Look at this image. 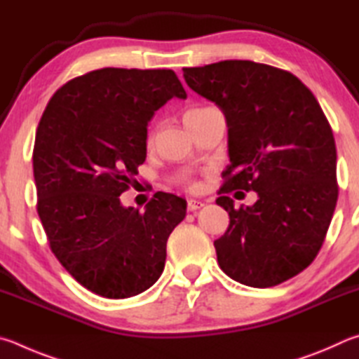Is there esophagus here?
<instances>
[{"mask_svg":"<svg viewBox=\"0 0 359 359\" xmlns=\"http://www.w3.org/2000/svg\"><path fill=\"white\" fill-rule=\"evenodd\" d=\"M203 206L205 203L200 202V200H194V198L187 200V211H197L200 208H203Z\"/></svg>","mask_w":359,"mask_h":359,"instance_id":"esophagus-1","label":"esophagus"}]
</instances>
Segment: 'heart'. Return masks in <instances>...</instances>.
Segmentation results:
<instances>
[{"label": "heart", "mask_w": 359, "mask_h": 359, "mask_svg": "<svg viewBox=\"0 0 359 359\" xmlns=\"http://www.w3.org/2000/svg\"><path fill=\"white\" fill-rule=\"evenodd\" d=\"M202 109H192V110H187L186 111V115H184V118H189L191 115H194V113H197V111H200Z\"/></svg>", "instance_id": "1"}]
</instances>
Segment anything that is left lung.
Masks as SVG:
<instances>
[{
    "instance_id": "left-lung-1",
    "label": "left lung",
    "mask_w": 359,
    "mask_h": 359,
    "mask_svg": "<svg viewBox=\"0 0 359 359\" xmlns=\"http://www.w3.org/2000/svg\"><path fill=\"white\" fill-rule=\"evenodd\" d=\"M187 86L222 110L230 165L216 200L230 225L215 241L222 271L266 288L316 259L337 202L336 143L322 107L303 81L246 60L184 67ZM254 190L252 207L234 210L226 194Z\"/></svg>"
}]
</instances>
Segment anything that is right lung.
Returning a JSON list of instances; mask_svg holds the SVG:
<instances>
[{
  "mask_svg": "<svg viewBox=\"0 0 359 359\" xmlns=\"http://www.w3.org/2000/svg\"><path fill=\"white\" fill-rule=\"evenodd\" d=\"M172 97L187 94L170 69L104 67L62 85L37 126V215L50 249L80 285L104 298L148 290L186 216V200L173 194H156L144 212L119 200L147 159L148 123Z\"/></svg>",
  "mask_w": 359,
  "mask_h": 359,
  "instance_id": "add662e5",
  "label": "right lung"
}]
</instances>
